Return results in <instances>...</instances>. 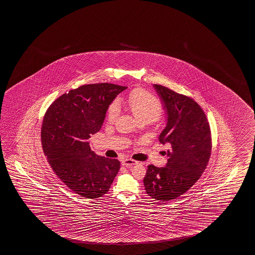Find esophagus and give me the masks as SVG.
Listing matches in <instances>:
<instances>
[{
    "instance_id": "1",
    "label": "esophagus",
    "mask_w": 255,
    "mask_h": 255,
    "mask_svg": "<svg viewBox=\"0 0 255 255\" xmlns=\"http://www.w3.org/2000/svg\"><path fill=\"white\" fill-rule=\"evenodd\" d=\"M137 163H138V161L133 160V159H125L122 160V165L125 166V167H131V166H134Z\"/></svg>"
}]
</instances>
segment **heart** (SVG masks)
<instances>
[{"label": "heart", "instance_id": "heart-1", "mask_svg": "<svg viewBox=\"0 0 255 255\" xmlns=\"http://www.w3.org/2000/svg\"><path fill=\"white\" fill-rule=\"evenodd\" d=\"M126 102L138 122L144 120L152 123L159 118L162 110L159 100L141 88H136L130 92ZM119 104L117 102L112 103L107 109V121L114 123L119 116Z\"/></svg>", "mask_w": 255, "mask_h": 255}]
</instances>
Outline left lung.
Here are the masks:
<instances>
[{
  "mask_svg": "<svg viewBox=\"0 0 255 255\" xmlns=\"http://www.w3.org/2000/svg\"><path fill=\"white\" fill-rule=\"evenodd\" d=\"M166 115L160 143L167 145L168 162L149 165L145 190L158 201H169L187 192L200 178L211 151V133L205 113L192 98L153 85Z\"/></svg>",
  "mask_w": 255,
  "mask_h": 255,
  "instance_id": "obj_1",
  "label": "left lung"
}]
</instances>
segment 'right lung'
I'll return each mask as SVG.
<instances>
[{"label": "right lung", "mask_w": 255, "mask_h": 255, "mask_svg": "<svg viewBox=\"0 0 255 255\" xmlns=\"http://www.w3.org/2000/svg\"><path fill=\"white\" fill-rule=\"evenodd\" d=\"M125 89L108 83L82 86L58 97L44 116L41 143L48 163L83 197L104 196L120 169L118 159L96 155L88 139L100 130L108 107Z\"/></svg>", "instance_id": "1"}]
</instances>
